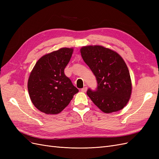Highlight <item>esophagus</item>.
I'll return each instance as SVG.
<instances>
[{
	"label": "esophagus",
	"instance_id": "1",
	"mask_svg": "<svg viewBox=\"0 0 159 159\" xmlns=\"http://www.w3.org/2000/svg\"><path fill=\"white\" fill-rule=\"evenodd\" d=\"M87 90H88V88H86V87H84V88H83L82 89H81V91H82V92H86V91H87Z\"/></svg>",
	"mask_w": 159,
	"mask_h": 159
}]
</instances>
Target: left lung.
Returning a JSON list of instances; mask_svg holds the SVG:
<instances>
[{
    "mask_svg": "<svg viewBox=\"0 0 159 159\" xmlns=\"http://www.w3.org/2000/svg\"><path fill=\"white\" fill-rule=\"evenodd\" d=\"M81 55L98 81L95 91L87 94L105 113L116 112L127 104L132 92V84L125 62L116 52L102 46H86Z\"/></svg>",
    "mask_w": 159,
    "mask_h": 159,
    "instance_id": "1",
    "label": "left lung"
}]
</instances>
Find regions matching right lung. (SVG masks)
<instances>
[{"instance_id": "obj_1", "label": "right lung", "mask_w": 159, "mask_h": 159, "mask_svg": "<svg viewBox=\"0 0 159 159\" xmlns=\"http://www.w3.org/2000/svg\"><path fill=\"white\" fill-rule=\"evenodd\" d=\"M74 49L62 48L41 57L28 81L33 105L46 114L60 113L79 91L64 74Z\"/></svg>"}]
</instances>
